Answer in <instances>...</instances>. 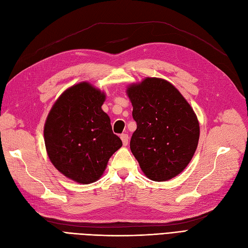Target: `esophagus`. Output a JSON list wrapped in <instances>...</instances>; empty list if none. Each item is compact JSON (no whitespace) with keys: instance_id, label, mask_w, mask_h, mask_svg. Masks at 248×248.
<instances>
[{"instance_id":"1","label":"esophagus","mask_w":248,"mask_h":248,"mask_svg":"<svg viewBox=\"0 0 248 248\" xmlns=\"http://www.w3.org/2000/svg\"><path fill=\"white\" fill-rule=\"evenodd\" d=\"M121 140H122L124 146H126V145L128 144V140H129L128 135L127 134H122V135H121Z\"/></svg>"}]
</instances>
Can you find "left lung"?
<instances>
[{
	"label": "left lung",
	"mask_w": 248,
	"mask_h": 248,
	"mask_svg": "<svg viewBox=\"0 0 248 248\" xmlns=\"http://www.w3.org/2000/svg\"><path fill=\"white\" fill-rule=\"evenodd\" d=\"M137 129L130 150L148 179L163 182L188 165L198 146L200 126L192 107L172 84L146 78L127 90Z\"/></svg>",
	"instance_id": "8db88e82"
}]
</instances>
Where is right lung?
Segmentation results:
<instances>
[{
    "label": "right lung",
    "mask_w": 248,
    "mask_h": 248,
    "mask_svg": "<svg viewBox=\"0 0 248 248\" xmlns=\"http://www.w3.org/2000/svg\"><path fill=\"white\" fill-rule=\"evenodd\" d=\"M105 93L88 82L66 89L48 113L44 141L49 160L77 183L95 182L110 156L122 146L102 110Z\"/></svg>",
    "instance_id": "1"
}]
</instances>
